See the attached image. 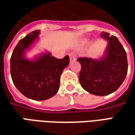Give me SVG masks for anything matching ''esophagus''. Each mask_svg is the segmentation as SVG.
<instances>
[{
    "instance_id": "34e87169",
    "label": "esophagus",
    "mask_w": 135,
    "mask_h": 135,
    "mask_svg": "<svg viewBox=\"0 0 135 135\" xmlns=\"http://www.w3.org/2000/svg\"><path fill=\"white\" fill-rule=\"evenodd\" d=\"M69 58H70V62H74L75 60H76V57H75V55L73 54H70L69 55Z\"/></svg>"
}]
</instances>
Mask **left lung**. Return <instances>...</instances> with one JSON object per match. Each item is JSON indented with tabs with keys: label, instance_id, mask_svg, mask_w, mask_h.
Wrapping results in <instances>:
<instances>
[{
	"label": "left lung",
	"instance_id": "8db88e82",
	"mask_svg": "<svg viewBox=\"0 0 135 135\" xmlns=\"http://www.w3.org/2000/svg\"><path fill=\"white\" fill-rule=\"evenodd\" d=\"M100 37L108 44L100 59L82 57L77 60L81 65L79 80L83 89L90 94L105 96L120 86L128 71L126 52L115 36L102 32Z\"/></svg>",
	"mask_w": 135,
	"mask_h": 135
}]
</instances>
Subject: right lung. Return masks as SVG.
I'll return each instance as SVG.
<instances>
[{
	"mask_svg": "<svg viewBox=\"0 0 135 135\" xmlns=\"http://www.w3.org/2000/svg\"><path fill=\"white\" fill-rule=\"evenodd\" d=\"M40 30L30 32L19 41L10 59V71L15 86L25 97L34 100H45L57 94L60 75L69 64V57L57 59L49 52L32 60L26 53L39 40Z\"/></svg>",
	"mask_w": 135,
	"mask_h": 135,
	"instance_id": "add662e5",
	"label": "right lung"
}]
</instances>
